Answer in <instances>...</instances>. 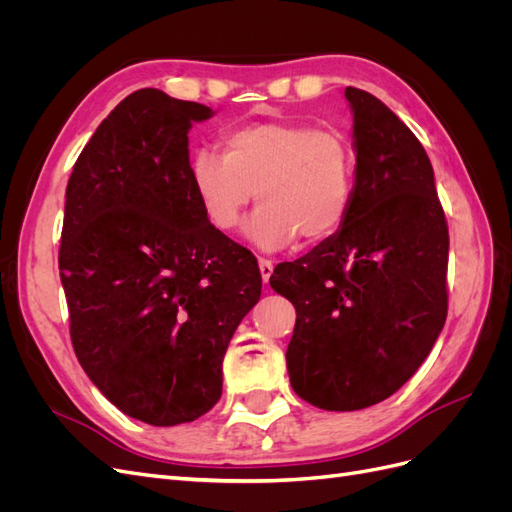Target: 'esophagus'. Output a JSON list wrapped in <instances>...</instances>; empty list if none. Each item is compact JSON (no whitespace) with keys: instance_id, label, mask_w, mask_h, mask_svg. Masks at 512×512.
Wrapping results in <instances>:
<instances>
[{"instance_id":"esophagus-1","label":"esophagus","mask_w":512,"mask_h":512,"mask_svg":"<svg viewBox=\"0 0 512 512\" xmlns=\"http://www.w3.org/2000/svg\"><path fill=\"white\" fill-rule=\"evenodd\" d=\"M258 269H260V275H262V282H269V277L273 273V260L269 258H258Z\"/></svg>"}]
</instances>
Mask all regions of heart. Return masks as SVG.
I'll use <instances>...</instances> for the list:
<instances>
[{"label": "heart", "mask_w": 512, "mask_h": 512, "mask_svg": "<svg viewBox=\"0 0 512 512\" xmlns=\"http://www.w3.org/2000/svg\"><path fill=\"white\" fill-rule=\"evenodd\" d=\"M190 175L215 230H235L258 198L262 207L245 235L262 250H280L297 237L320 243L344 228L354 203L356 151L337 128L258 121L224 132L222 156L198 149Z\"/></svg>", "instance_id": "obj_1"}]
</instances>
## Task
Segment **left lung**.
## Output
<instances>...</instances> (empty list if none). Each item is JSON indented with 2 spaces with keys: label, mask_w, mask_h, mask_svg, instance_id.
<instances>
[{
  "label": "left lung",
  "mask_w": 512,
  "mask_h": 512,
  "mask_svg": "<svg viewBox=\"0 0 512 512\" xmlns=\"http://www.w3.org/2000/svg\"><path fill=\"white\" fill-rule=\"evenodd\" d=\"M356 190L344 228L271 288L292 301L286 350L294 393L350 412L399 391L427 359L448 312V226L423 145L389 106L346 87Z\"/></svg>",
  "instance_id": "1"
}]
</instances>
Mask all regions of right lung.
<instances>
[{
	"mask_svg": "<svg viewBox=\"0 0 512 512\" xmlns=\"http://www.w3.org/2000/svg\"><path fill=\"white\" fill-rule=\"evenodd\" d=\"M205 104L138 89L89 138L66 188L59 275L81 367L123 414L170 427L222 397V361L260 299L250 250L194 192L188 132Z\"/></svg>",
	"mask_w": 512,
	"mask_h": 512,
	"instance_id": "obj_1",
	"label": "right lung"
}]
</instances>
